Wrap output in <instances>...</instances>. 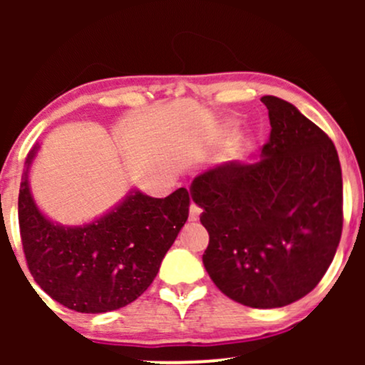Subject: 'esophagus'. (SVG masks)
Instances as JSON below:
<instances>
[{"instance_id":"34e87169","label":"esophagus","mask_w":365,"mask_h":365,"mask_svg":"<svg viewBox=\"0 0 365 365\" xmlns=\"http://www.w3.org/2000/svg\"><path fill=\"white\" fill-rule=\"evenodd\" d=\"M200 212H202V209L197 206V204H190V212H188V220L197 221V220H199Z\"/></svg>"}]
</instances>
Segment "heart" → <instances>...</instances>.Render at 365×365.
<instances>
[{
    "label": "heart",
    "mask_w": 365,
    "mask_h": 365,
    "mask_svg": "<svg viewBox=\"0 0 365 365\" xmlns=\"http://www.w3.org/2000/svg\"><path fill=\"white\" fill-rule=\"evenodd\" d=\"M244 153H245V145L244 144L233 145V148L230 149V153H228V159H230V161H235V159H240L242 156H244Z\"/></svg>",
    "instance_id": "obj_1"
}]
</instances>
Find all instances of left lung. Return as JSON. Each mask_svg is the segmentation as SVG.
Segmentation results:
<instances>
[{
  "instance_id": "1",
  "label": "left lung",
  "mask_w": 365,
  "mask_h": 365,
  "mask_svg": "<svg viewBox=\"0 0 365 365\" xmlns=\"http://www.w3.org/2000/svg\"><path fill=\"white\" fill-rule=\"evenodd\" d=\"M269 140L255 165L225 163L194 178L190 195L209 233L202 255L235 302L276 309L302 299L328 271L341 237L343 182L334 144L274 96Z\"/></svg>"
}]
</instances>
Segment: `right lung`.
I'll return each instance as SVG.
<instances>
[{
  "label": "right lung",
  "instance_id": "right-lung-1",
  "mask_svg": "<svg viewBox=\"0 0 365 365\" xmlns=\"http://www.w3.org/2000/svg\"><path fill=\"white\" fill-rule=\"evenodd\" d=\"M37 149L25 161L19 194L20 237L36 283L56 302L86 314L116 311L139 299L185 225L187 188L165 199L133 188L92 223L63 226L41 212L29 187Z\"/></svg>",
  "mask_w": 365,
  "mask_h": 365
}]
</instances>
